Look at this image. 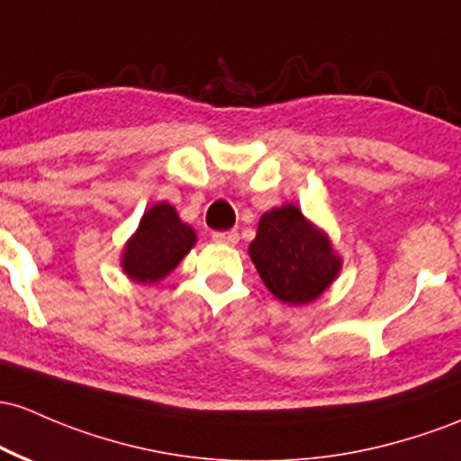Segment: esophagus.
<instances>
[{
  "label": "esophagus",
  "instance_id": "1",
  "mask_svg": "<svg viewBox=\"0 0 461 461\" xmlns=\"http://www.w3.org/2000/svg\"><path fill=\"white\" fill-rule=\"evenodd\" d=\"M239 231H214V234H212V240L214 242H219V245H230V247H234L236 242H239Z\"/></svg>",
  "mask_w": 461,
  "mask_h": 461
}]
</instances>
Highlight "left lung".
Segmentation results:
<instances>
[{
	"label": "left lung",
	"mask_w": 461,
	"mask_h": 461,
	"mask_svg": "<svg viewBox=\"0 0 461 461\" xmlns=\"http://www.w3.org/2000/svg\"><path fill=\"white\" fill-rule=\"evenodd\" d=\"M249 258L273 297L291 306L311 304L321 297L343 265L330 236L293 203L260 216Z\"/></svg>",
	"instance_id": "left-lung-1"
}]
</instances>
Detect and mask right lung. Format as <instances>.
Wrapping results in <instances>:
<instances>
[{
  "instance_id": "add662e5",
  "label": "right lung",
  "mask_w": 461,
  "mask_h": 461,
  "mask_svg": "<svg viewBox=\"0 0 461 461\" xmlns=\"http://www.w3.org/2000/svg\"><path fill=\"white\" fill-rule=\"evenodd\" d=\"M196 245V231L166 201L150 205L126 240L120 267L138 285H157L176 269Z\"/></svg>"
}]
</instances>
